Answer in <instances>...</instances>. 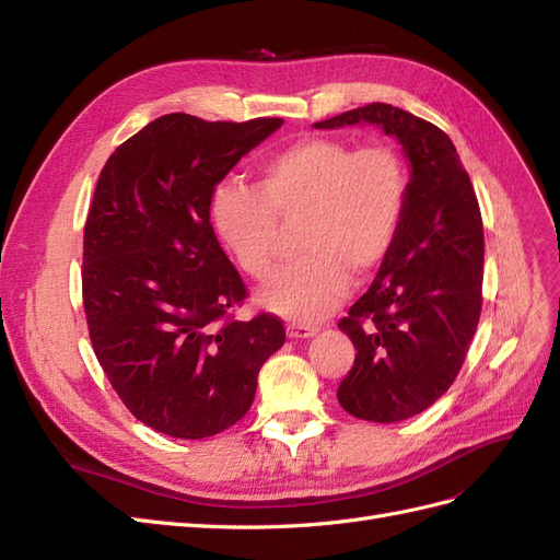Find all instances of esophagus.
<instances>
[{"instance_id":"obj_1","label":"esophagus","mask_w":560,"mask_h":560,"mask_svg":"<svg viewBox=\"0 0 560 560\" xmlns=\"http://www.w3.org/2000/svg\"><path fill=\"white\" fill-rule=\"evenodd\" d=\"M317 331L319 329L311 327V325H290V327H287V336H290V338H311Z\"/></svg>"}]
</instances>
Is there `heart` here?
Returning a JSON list of instances; mask_svg holds the SVG:
<instances>
[{"label": "heart", "mask_w": 560, "mask_h": 560, "mask_svg": "<svg viewBox=\"0 0 560 560\" xmlns=\"http://www.w3.org/2000/svg\"><path fill=\"white\" fill-rule=\"evenodd\" d=\"M406 198L409 175L389 144L303 138L259 165L257 186L219 184L212 222L235 264L261 280L276 261L278 219L301 217L303 257L270 276L259 303L280 317L315 322L343 301L350 276L364 280L387 259Z\"/></svg>", "instance_id": "1"}]
</instances>
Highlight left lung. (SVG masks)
Instances as JSON below:
<instances>
[{"label":"left lung","instance_id":"1","mask_svg":"<svg viewBox=\"0 0 560 560\" xmlns=\"http://www.w3.org/2000/svg\"><path fill=\"white\" fill-rule=\"evenodd\" d=\"M354 124L395 135L411 179L393 252L338 322L358 354L336 397L354 418L397 422L432 406L465 362L483 301V222L469 175L442 128L385 103L315 128Z\"/></svg>","mask_w":560,"mask_h":560}]
</instances>
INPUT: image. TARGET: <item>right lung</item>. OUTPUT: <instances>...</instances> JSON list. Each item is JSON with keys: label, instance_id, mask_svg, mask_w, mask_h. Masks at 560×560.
<instances>
[{"label": "right lung", "instance_id": "right-lung-1", "mask_svg": "<svg viewBox=\"0 0 560 560\" xmlns=\"http://www.w3.org/2000/svg\"><path fill=\"white\" fill-rule=\"evenodd\" d=\"M280 126L165 114L100 173L81 268L91 343L126 409L167 436L235 425L284 343L276 315L231 317L247 290L210 224L214 186Z\"/></svg>", "mask_w": 560, "mask_h": 560}]
</instances>
